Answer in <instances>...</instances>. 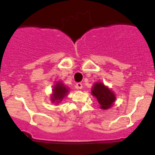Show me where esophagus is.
Segmentation results:
<instances>
[{
	"label": "esophagus",
	"mask_w": 155,
	"mask_h": 155,
	"mask_svg": "<svg viewBox=\"0 0 155 155\" xmlns=\"http://www.w3.org/2000/svg\"><path fill=\"white\" fill-rule=\"evenodd\" d=\"M76 88H77V89H82V84L81 83V82H78V83H76Z\"/></svg>",
	"instance_id": "1"
}]
</instances>
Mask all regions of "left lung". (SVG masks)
Instances as JSON below:
<instances>
[{
  "label": "left lung",
  "mask_w": 155,
  "mask_h": 155,
  "mask_svg": "<svg viewBox=\"0 0 155 155\" xmlns=\"http://www.w3.org/2000/svg\"><path fill=\"white\" fill-rule=\"evenodd\" d=\"M91 88V94L97 98L101 109H110L114 105L116 100V94L104 84L96 82Z\"/></svg>",
  "instance_id": "obj_1"
}]
</instances>
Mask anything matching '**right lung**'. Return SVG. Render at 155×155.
Instances as JSON below:
<instances>
[{
	"instance_id": "obj_1",
	"label": "right lung",
	"mask_w": 155,
	"mask_h": 155,
	"mask_svg": "<svg viewBox=\"0 0 155 155\" xmlns=\"http://www.w3.org/2000/svg\"><path fill=\"white\" fill-rule=\"evenodd\" d=\"M69 88L67 85H64L63 82H56L52 89V94L51 96V101L52 103H55L56 104L61 103L63 99L69 93Z\"/></svg>"
}]
</instances>
